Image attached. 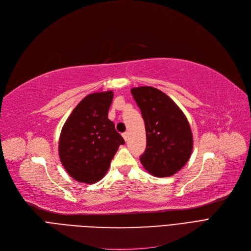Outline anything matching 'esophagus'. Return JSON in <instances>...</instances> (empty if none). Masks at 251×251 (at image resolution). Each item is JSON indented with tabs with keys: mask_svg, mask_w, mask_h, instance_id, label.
Returning <instances> with one entry per match:
<instances>
[{
	"mask_svg": "<svg viewBox=\"0 0 251 251\" xmlns=\"http://www.w3.org/2000/svg\"><path fill=\"white\" fill-rule=\"evenodd\" d=\"M128 132H124L123 134H122V136H123V138L125 139V141H127V139H128Z\"/></svg>",
	"mask_w": 251,
	"mask_h": 251,
	"instance_id": "1",
	"label": "esophagus"
}]
</instances>
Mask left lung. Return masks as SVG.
<instances>
[{
	"instance_id": "8db88e82",
	"label": "left lung",
	"mask_w": 251,
	"mask_h": 251,
	"mask_svg": "<svg viewBox=\"0 0 251 251\" xmlns=\"http://www.w3.org/2000/svg\"><path fill=\"white\" fill-rule=\"evenodd\" d=\"M146 125L147 149L139 160L155 177H170L190 159L193 137L187 118L160 89L151 86L131 88Z\"/></svg>"
}]
</instances>
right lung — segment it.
Returning a JSON list of instances; mask_svg holds the SVG:
<instances>
[{"instance_id":"1","label":"right lung","mask_w":251,"mask_h":251,"mask_svg":"<svg viewBox=\"0 0 251 251\" xmlns=\"http://www.w3.org/2000/svg\"><path fill=\"white\" fill-rule=\"evenodd\" d=\"M112 90L95 92L79 102L66 120L59 139V156L76 181L94 184L108 172L119 147L124 144L108 119Z\"/></svg>"}]
</instances>
